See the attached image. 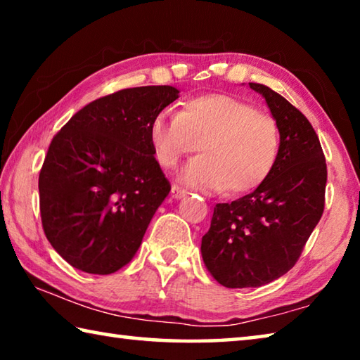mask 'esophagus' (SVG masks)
Wrapping results in <instances>:
<instances>
[{"instance_id": "obj_1", "label": "esophagus", "mask_w": 360, "mask_h": 360, "mask_svg": "<svg viewBox=\"0 0 360 360\" xmlns=\"http://www.w3.org/2000/svg\"><path fill=\"white\" fill-rule=\"evenodd\" d=\"M186 193H187L186 188H182V187H179V186H176V184L172 187V195H173L174 198H182Z\"/></svg>"}]
</instances>
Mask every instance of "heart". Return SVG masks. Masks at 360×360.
<instances>
[{"label": "heart", "instance_id": "heart-1", "mask_svg": "<svg viewBox=\"0 0 360 360\" xmlns=\"http://www.w3.org/2000/svg\"><path fill=\"white\" fill-rule=\"evenodd\" d=\"M157 162L174 168L182 157L202 150L179 178L211 192L245 193L259 187L276 165L279 129L268 112L224 94L188 100L182 112L163 111L149 125Z\"/></svg>", "mask_w": 360, "mask_h": 360}]
</instances>
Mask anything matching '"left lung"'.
I'll list each match as a JSON object with an SVG mask.
<instances>
[{
    "label": "left lung",
    "mask_w": 360,
    "mask_h": 360,
    "mask_svg": "<svg viewBox=\"0 0 360 360\" xmlns=\"http://www.w3.org/2000/svg\"><path fill=\"white\" fill-rule=\"evenodd\" d=\"M264 95L279 129V152L270 176L231 203H217L202 238L211 276L229 289L259 288L297 264L326 205L327 165L309 120L264 84Z\"/></svg>",
    "instance_id": "1"
}]
</instances>
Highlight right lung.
I'll return each instance as SVG.
<instances>
[{
    "label": "right lung",
    "mask_w": 360,
    "mask_h": 360,
    "mask_svg": "<svg viewBox=\"0 0 360 360\" xmlns=\"http://www.w3.org/2000/svg\"><path fill=\"white\" fill-rule=\"evenodd\" d=\"M169 85L124 89L66 122L39 173V211L52 248L77 270L111 275L135 257L172 191L149 125L178 98Z\"/></svg>",
    "instance_id": "1"
}]
</instances>
